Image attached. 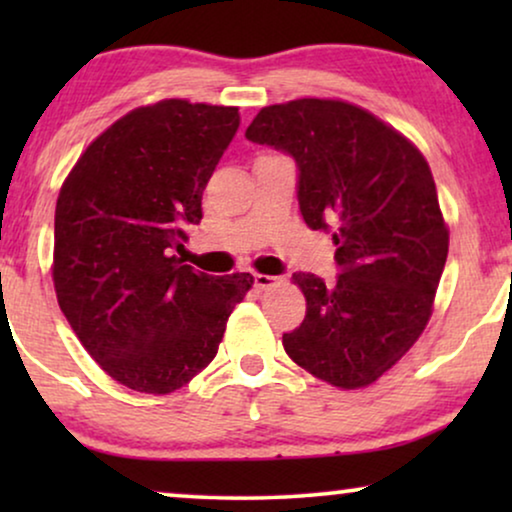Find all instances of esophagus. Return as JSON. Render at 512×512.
Masks as SVG:
<instances>
[{"label": "esophagus", "mask_w": 512, "mask_h": 512, "mask_svg": "<svg viewBox=\"0 0 512 512\" xmlns=\"http://www.w3.org/2000/svg\"><path fill=\"white\" fill-rule=\"evenodd\" d=\"M282 279L279 277H272V275H254V286L256 289H272V286H277Z\"/></svg>", "instance_id": "esophagus-1"}]
</instances>
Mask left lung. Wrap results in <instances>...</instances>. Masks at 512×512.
<instances>
[{
  "label": "left lung",
  "instance_id": "obj_1",
  "mask_svg": "<svg viewBox=\"0 0 512 512\" xmlns=\"http://www.w3.org/2000/svg\"><path fill=\"white\" fill-rule=\"evenodd\" d=\"M244 135L296 160L300 214L338 247L333 284L293 275L307 312L284 333L286 354L333 387H368L422 335L447 261L429 163L401 132L342 100L263 107Z\"/></svg>",
  "mask_w": 512,
  "mask_h": 512
}]
</instances>
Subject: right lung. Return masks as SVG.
Here are the masks:
<instances>
[{"instance_id": "1", "label": "right lung", "mask_w": 512, "mask_h": 512, "mask_svg": "<svg viewBox=\"0 0 512 512\" xmlns=\"http://www.w3.org/2000/svg\"><path fill=\"white\" fill-rule=\"evenodd\" d=\"M240 128L237 107L163 100L102 132L55 205L53 284L69 326L123 387L170 394L209 366L254 284L181 265L186 228Z\"/></svg>"}]
</instances>
